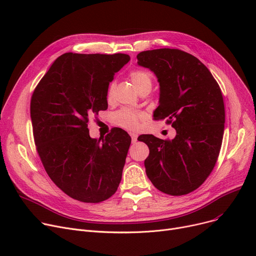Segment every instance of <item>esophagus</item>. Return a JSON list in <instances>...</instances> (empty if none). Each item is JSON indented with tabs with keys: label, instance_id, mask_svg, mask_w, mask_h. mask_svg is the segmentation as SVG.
<instances>
[{
	"label": "esophagus",
	"instance_id": "1",
	"mask_svg": "<svg viewBox=\"0 0 256 256\" xmlns=\"http://www.w3.org/2000/svg\"><path fill=\"white\" fill-rule=\"evenodd\" d=\"M130 135L132 137V143H136L137 139H138V135L136 132H130Z\"/></svg>",
	"mask_w": 256,
	"mask_h": 256
}]
</instances>
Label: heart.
I'll use <instances>...</instances> for the list:
<instances>
[{
    "mask_svg": "<svg viewBox=\"0 0 256 256\" xmlns=\"http://www.w3.org/2000/svg\"><path fill=\"white\" fill-rule=\"evenodd\" d=\"M130 78L132 80V85L135 86V88L137 90L152 83V78L150 74L145 72V70L132 72L130 74ZM114 86H115L114 83H112V84H110L109 89H108V93H106L108 100H111V98L113 96ZM140 117H141V115L136 113L135 111L130 110V109H122V110H120L115 113L114 121L120 126L132 130V128H136L138 126V121H139Z\"/></svg>",
    "mask_w": 256,
    "mask_h": 256,
    "instance_id": "heart-1",
    "label": "heart"
}]
</instances>
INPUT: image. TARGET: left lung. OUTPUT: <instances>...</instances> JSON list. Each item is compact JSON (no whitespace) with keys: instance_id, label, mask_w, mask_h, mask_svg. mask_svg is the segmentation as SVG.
I'll use <instances>...</instances> for the list:
<instances>
[{"instance_id":"obj_1","label":"left lung","mask_w":256,"mask_h":256,"mask_svg":"<svg viewBox=\"0 0 256 256\" xmlns=\"http://www.w3.org/2000/svg\"><path fill=\"white\" fill-rule=\"evenodd\" d=\"M137 59L160 85L154 118H166L176 130L172 140L139 137L150 148L147 178L163 193H191L208 178L220 152L225 124L221 89L204 63L180 50H145Z\"/></svg>"}]
</instances>
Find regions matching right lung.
I'll return each instance as SVG.
<instances>
[{
	"label": "right lung",
	"instance_id": "add662e5",
	"mask_svg": "<svg viewBox=\"0 0 256 256\" xmlns=\"http://www.w3.org/2000/svg\"><path fill=\"white\" fill-rule=\"evenodd\" d=\"M130 59L126 54H63L31 98L33 135L44 167L65 194L82 202L110 198L122 176L128 134L116 128L92 139L87 124L89 116L108 109L109 84Z\"/></svg>",
	"mask_w": 256,
	"mask_h": 256
}]
</instances>
